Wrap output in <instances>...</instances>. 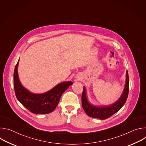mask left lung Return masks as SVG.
Instances as JSON below:
<instances>
[{"mask_svg": "<svg viewBox=\"0 0 146 146\" xmlns=\"http://www.w3.org/2000/svg\"><path fill=\"white\" fill-rule=\"evenodd\" d=\"M129 76L127 70L126 81L123 91L120 98L112 105L109 106H95L91 104L88 100L87 92L85 87L83 89L81 101L82 106L86 114L93 118H96L100 119H105L119 111L125 103L129 93Z\"/></svg>", "mask_w": 146, "mask_h": 146, "instance_id": "8db88e82", "label": "left lung"}]
</instances>
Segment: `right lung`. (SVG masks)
<instances>
[{"mask_svg":"<svg viewBox=\"0 0 146 146\" xmlns=\"http://www.w3.org/2000/svg\"><path fill=\"white\" fill-rule=\"evenodd\" d=\"M19 60L14 72V87L18 101L32 113L48 114L58 106L63 93L73 84L72 81H64L57 84L50 91L43 94H34L25 88L21 83L18 74Z\"/></svg>","mask_w":146,"mask_h":146,"instance_id":"1","label":"right lung"}]
</instances>
